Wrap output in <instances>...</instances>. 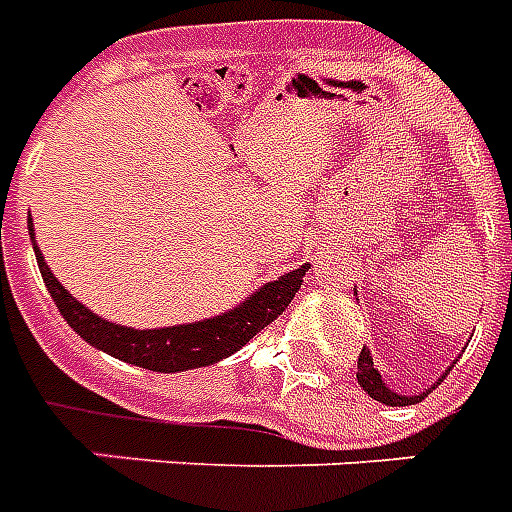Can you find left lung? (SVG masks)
I'll return each mask as SVG.
<instances>
[{
	"label": "left lung",
	"mask_w": 512,
	"mask_h": 512,
	"mask_svg": "<svg viewBox=\"0 0 512 512\" xmlns=\"http://www.w3.org/2000/svg\"><path fill=\"white\" fill-rule=\"evenodd\" d=\"M358 295V292H356ZM454 364V361H452ZM452 372V366H446L444 374L438 377L430 388L420 390V393H412V396H401V393H396V390H390L388 385H385V380H382L380 369H377V364H374L372 353H369V348H361V353H358V372H356V380L358 385L369 393V398H374V401H380V404L385 406H409V404H420L422 398L428 396L430 390L438 388V382H444L446 374Z\"/></svg>",
	"instance_id": "obj_1"
}]
</instances>
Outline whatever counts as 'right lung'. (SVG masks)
Returning a JSON list of instances; mask_svg holds the SVG:
<instances>
[{
    "instance_id": "right-lung-1",
    "label": "right lung",
    "mask_w": 512,
    "mask_h": 512,
    "mask_svg": "<svg viewBox=\"0 0 512 512\" xmlns=\"http://www.w3.org/2000/svg\"><path fill=\"white\" fill-rule=\"evenodd\" d=\"M28 233H31V244H34L44 287L58 305L60 316L68 321V327L74 329L84 342H90L108 356L127 361L132 366H143L151 372L167 374L217 364V361H223L239 348H244L260 329L279 319L303 284L308 268H311V263L300 265L295 271L284 273L276 281H268L260 289H255L239 305H233L231 311L217 313L209 319L175 324V327L135 329L103 319L98 313H92L87 305L79 303L74 295H68V289L55 279L50 265L44 263L42 249L36 247L31 217H28Z\"/></svg>"
}]
</instances>
